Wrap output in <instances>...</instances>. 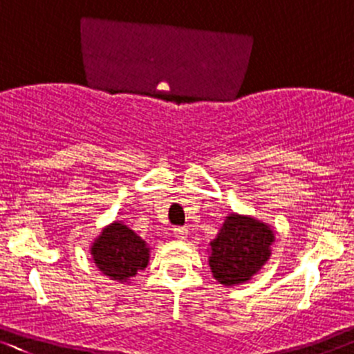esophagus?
I'll return each instance as SVG.
<instances>
[{"label": "esophagus", "mask_w": 354, "mask_h": 354, "mask_svg": "<svg viewBox=\"0 0 354 354\" xmlns=\"http://www.w3.org/2000/svg\"><path fill=\"white\" fill-rule=\"evenodd\" d=\"M173 235L176 236L178 240H185L188 236V228H185V226H178V228L173 230Z\"/></svg>", "instance_id": "esophagus-1"}]
</instances>
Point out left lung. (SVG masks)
<instances>
[{"instance_id":"8db88e82","label":"left lung","mask_w":354,"mask_h":354,"mask_svg":"<svg viewBox=\"0 0 354 354\" xmlns=\"http://www.w3.org/2000/svg\"><path fill=\"white\" fill-rule=\"evenodd\" d=\"M275 232L250 214L230 212L216 239L209 242V268L225 287L249 282L272 256Z\"/></svg>"}]
</instances>
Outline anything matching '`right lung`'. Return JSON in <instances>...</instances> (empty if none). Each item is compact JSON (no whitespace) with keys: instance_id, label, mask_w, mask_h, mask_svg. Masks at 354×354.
I'll return each instance as SVG.
<instances>
[{"instance_id":"obj_1","label":"right lung","mask_w":354,"mask_h":354,"mask_svg":"<svg viewBox=\"0 0 354 354\" xmlns=\"http://www.w3.org/2000/svg\"><path fill=\"white\" fill-rule=\"evenodd\" d=\"M90 254L95 266L119 283H129L150 261L149 243L122 221H112L102 228L91 242Z\"/></svg>"}]
</instances>
